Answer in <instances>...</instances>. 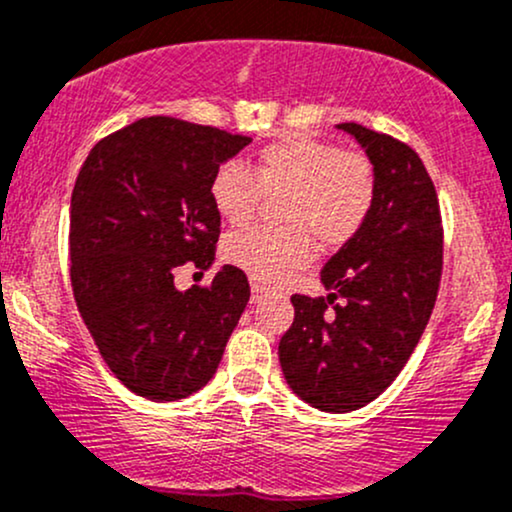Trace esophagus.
<instances>
[{"mask_svg": "<svg viewBox=\"0 0 512 512\" xmlns=\"http://www.w3.org/2000/svg\"><path fill=\"white\" fill-rule=\"evenodd\" d=\"M263 297V287L261 285H251V302H261Z\"/></svg>", "mask_w": 512, "mask_h": 512, "instance_id": "esophagus-1", "label": "esophagus"}]
</instances>
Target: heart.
I'll return each mask as SVG.
<instances>
[{
	"instance_id": "b5f03b06",
	"label": "heart",
	"mask_w": 512,
	"mask_h": 512,
	"mask_svg": "<svg viewBox=\"0 0 512 512\" xmlns=\"http://www.w3.org/2000/svg\"><path fill=\"white\" fill-rule=\"evenodd\" d=\"M283 193L285 227H244L225 239V258L258 283H280L312 261L321 246H343L375 208L377 169L363 149H341L319 137L287 135L268 142L249 166L225 164L210 181L215 210L232 225L254 217L261 195Z\"/></svg>"
}]
</instances>
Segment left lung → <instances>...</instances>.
<instances>
[{
	"label": "left lung",
	"mask_w": 512,
	"mask_h": 512,
	"mask_svg": "<svg viewBox=\"0 0 512 512\" xmlns=\"http://www.w3.org/2000/svg\"><path fill=\"white\" fill-rule=\"evenodd\" d=\"M338 128L375 162V208L321 271L329 295H292L278 355L300 399L348 413L377 399L421 341L438 300L442 222L433 179L406 142L358 123Z\"/></svg>",
	"instance_id": "left-lung-1"
}]
</instances>
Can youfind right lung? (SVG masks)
I'll return each mask as SVG.
<instances>
[{
	"instance_id": "right-lung-1",
	"label": "right lung",
	"mask_w": 512,
	"mask_h": 512,
	"mask_svg": "<svg viewBox=\"0 0 512 512\" xmlns=\"http://www.w3.org/2000/svg\"><path fill=\"white\" fill-rule=\"evenodd\" d=\"M249 137L152 116L91 147L70 205V280L103 363L130 392L176 401L215 375L251 297L246 273L176 290L181 266L208 271L220 239L210 181Z\"/></svg>"
}]
</instances>
